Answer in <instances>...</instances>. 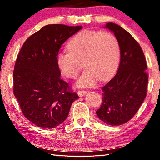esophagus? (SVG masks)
<instances>
[{"label":"esophagus","instance_id":"obj_1","mask_svg":"<svg viewBox=\"0 0 160 160\" xmlns=\"http://www.w3.org/2000/svg\"><path fill=\"white\" fill-rule=\"evenodd\" d=\"M87 93H88V91H86V90L78 91V96H79V97L84 96V95H85V94H87Z\"/></svg>","mask_w":160,"mask_h":160}]
</instances>
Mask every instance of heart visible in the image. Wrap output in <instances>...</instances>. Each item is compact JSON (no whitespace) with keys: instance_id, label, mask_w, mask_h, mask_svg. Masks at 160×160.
Here are the masks:
<instances>
[{"instance_id":"heart-1","label":"heart","mask_w":160,"mask_h":160,"mask_svg":"<svg viewBox=\"0 0 160 160\" xmlns=\"http://www.w3.org/2000/svg\"><path fill=\"white\" fill-rule=\"evenodd\" d=\"M67 52L56 56L58 68L67 78L75 79L85 68L77 81L78 88H89L100 80L109 79L117 69L120 48L117 39L109 32L84 30L70 40Z\"/></svg>"}]
</instances>
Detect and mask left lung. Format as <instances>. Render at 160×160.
<instances>
[{"label": "left lung", "mask_w": 160, "mask_h": 160, "mask_svg": "<svg viewBox=\"0 0 160 160\" xmlns=\"http://www.w3.org/2000/svg\"><path fill=\"white\" fill-rule=\"evenodd\" d=\"M104 28L117 39L121 61L115 76L102 88V104L96 113L103 122L119 126L133 117L146 97L147 63L141 47L128 32L112 22Z\"/></svg>", "instance_id": "1"}]
</instances>
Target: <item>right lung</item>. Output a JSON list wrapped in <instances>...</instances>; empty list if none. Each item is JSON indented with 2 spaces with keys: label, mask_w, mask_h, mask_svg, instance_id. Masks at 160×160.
<instances>
[{
  "label": "right lung",
  "mask_w": 160,
  "mask_h": 160,
  "mask_svg": "<svg viewBox=\"0 0 160 160\" xmlns=\"http://www.w3.org/2000/svg\"><path fill=\"white\" fill-rule=\"evenodd\" d=\"M82 26L46 25L29 37L19 53L13 72V92L24 116L42 128L66 120L79 98L61 78L56 56L61 45Z\"/></svg>",
  "instance_id": "add662e5"
}]
</instances>
